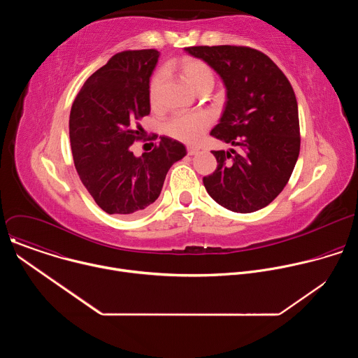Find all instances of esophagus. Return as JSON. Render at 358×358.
Listing matches in <instances>:
<instances>
[{"instance_id":"34e87169","label":"esophagus","mask_w":358,"mask_h":358,"mask_svg":"<svg viewBox=\"0 0 358 358\" xmlns=\"http://www.w3.org/2000/svg\"><path fill=\"white\" fill-rule=\"evenodd\" d=\"M195 152H198V147H194V145H188L187 147V155L188 156H194Z\"/></svg>"}]
</instances>
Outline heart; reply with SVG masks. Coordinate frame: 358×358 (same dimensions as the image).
<instances>
[{"mask_svg":"<svg viewBox=\"0 0 358 358\" xmlns=\"http://www.w3.org/2000/svg\"><path fill=\"white\" fill-rule=\"evenodd\" d=\"M177 72L181 79L196 93L203 90H211L215 82L214 69L198 58L185 57L181 58L176 65ZM163 83V75L157 72L151 78L148 85V100L150 105L155 108L159 103L160 89ZM213 123V117L207 112H194V113H181L173 116L164 126V130L169 136L184 141L194 143L196 141L202 133L206 131Z\"/></svg>","mask_w":358,"mask_h":358,"instance_id":"obj_1","label":"heart"}]
</instances>
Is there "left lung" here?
<instances>
[{
	"label": "left lung",
	"instance_id": "left-lung-1",
	"mask_svg": "<svg viewBox=\"0 0 358 358\" xmlns=\"http://www.w3.org/2000/svg\"><path fill=\"white\" fill-rule=\"evenodd\" d=\"M227 86V106L211 136L235 148L213 151L217 169L203 185L224 208L258 211L282 192L300 151L294 90L264 52L249 46H189Z\"/></svg>",
	"mask_w": 358,
	"mask_h": 358
}]
</instances>
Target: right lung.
<instances>
[{
  "label": "right lung",
  "mask_w": 358,
  "mask_h": 358,
  "mask_svg": "<svg viewBox=\"0 0 358 358\" xmlns=\"http://www.w3.org/2000/svg\"><path fill=\"white\" fill-rule=\"evenodd\" d=\"M159 50H123L97 69L76 94L69 116V138L79 178L108 214H138L155 202L170 167L185 147L160 137L150 152L130 150L144 137L138 123L150 115V76Z\"/></svg>",
  "instance_id": "add662e5"
}]
</instances>
